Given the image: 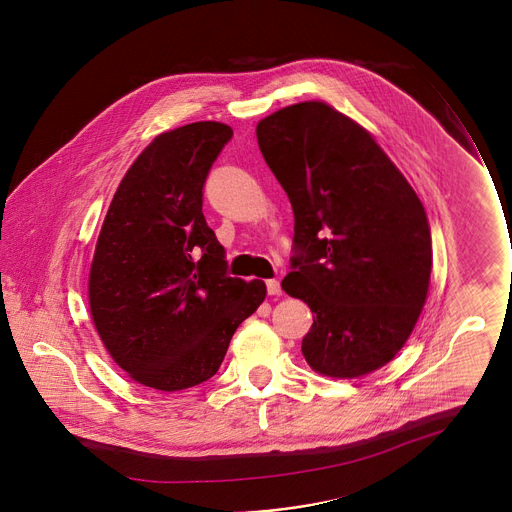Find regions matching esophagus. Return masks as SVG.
<instances>
[{
	"label": "esophagus",
	"mask_w": 512,
	"mask_h": 512,
	"mask_svg": "<svg viewBox=\"0 0 512 512\" xmlns=\"http://www.w3.org/2000/svg\"><path fill=\"white\" fill-rule=\"evenodd\" d=\"M267 292L268 295H280L282 293L280 282L278 280H267Z\"/></svg>",
	"instance_id": "obj_1"
}]
</instances>
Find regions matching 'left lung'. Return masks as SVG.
Segmentation results:
<instances>
[{
    "label": "left lung",
    "mask_w": 512,
    "mask_h": 512,
    "mask_svg": "<svg viewBox=\"0 0 512 512\" xmlns=\"http://www.w3.org/2000/svg\"><path fill=\"white\" fill-rule=\"evenodd\" d=\"M257 142L292 203L293 255L282 290L313 326V370L357 378L390 363L426 301L432 236L411 184L361 124L303 101L257 124Z\"/></svg>",
    "instance_id": "obj_1"
}]
</instances>
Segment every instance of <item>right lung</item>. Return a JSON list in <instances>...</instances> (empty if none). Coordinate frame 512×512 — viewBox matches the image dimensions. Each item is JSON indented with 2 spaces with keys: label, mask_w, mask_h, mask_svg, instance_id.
<instances>
[{
  "label": "right lung",
  "mask_w": 512,
  "mask_h": 512,
  "mask_svg": "<svg viewBox=\"0 0 512 512\" xmlns=\"http://www.w3.org/2000/svg\"><path fill=\"white\" fill-rule=\"evenodd\" d=\"M234 132L192 122L159 134L124 174L99 232L90 311L115 363L147 388H194L217 374L265 282L228 276L203 217V188Z\"/></svg>",
  "instance_id": "right-lung-1"
}]
</instances>
